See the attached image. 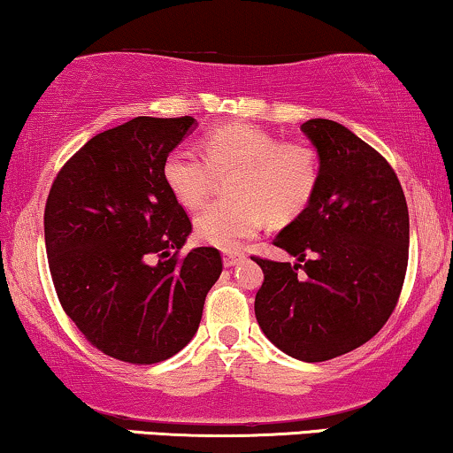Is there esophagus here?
<instances>
[{"label":"esophagus","instance_id":"obj_1","mask_svg":"<svg viewBox=\"0 0 453 453\" xmlns=\"http://www.w3.org/2000/svg\"><path fill=\"white\" fill-rule=\"evenodd\" d=\"M243 257H245V253L228 251V253H225V256H222V262H225V265L228 268V265H237Z\"/></svg>","mask_w":453,"mask_h":453}]
</instances>
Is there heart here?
Here are the masks:
<instances>
[{"mask_svg": "<svg viewBox=\"0 0 453 453\" xmlns=\"http://www.w3.org/2000/svg\"><path fill=\"white\" fill-rule=\"evenodd\" d=\"M202 157L173 150L163 163V179L183 208H200L225 177L228 197L197 214L196 233L210 245L233 250L259 231L295 220L311 203L319 185V157L303 140L280 142L250 123H226L202 135Z\"/></svg>", "mask_w": 453, "mask_h": 453, "instance_id": "1", "label": "heart"}]
</instances>
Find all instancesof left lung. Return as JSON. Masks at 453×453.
<instances>
[{"label":"left lung","mask_w":453,"mask_h":453,"mask_svg":"<svg viewBox=\"0 0 453 453\" xmlns=\"http://www.w3.org/2000/svg\"><path fill=\"white\" fill-rule=\"evenodd\" d=\"M319 154V185L274 245L296 264L264 270L256 318L282 352L321 363L358 349L398 305L408 265V206L392 165L330 119L301 126Z\"/></svg>","instance_id":"8db88e82"}]
</instances>
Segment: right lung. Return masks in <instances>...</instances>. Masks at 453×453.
<instances>
[{
	"label": "right lung",
	"mask_w": 453,
	"mask_h": 453,
	"mask_svg": "<svg viewBox=\"0 0 453 453\" xmlns=\"http://www.w3.org/2000/svg\"><path fill=\"white\" fill-rule=\"evenodd\" d=\"M194 117H135L96 134L55 177L45 247L55 293L104 355L154 365L177 355L200 326L222 272L220 251L183 253L191 220L171 196L163 163Z\"/></svg>",
	"instance_id": "add662e5"
}]
</instances>
